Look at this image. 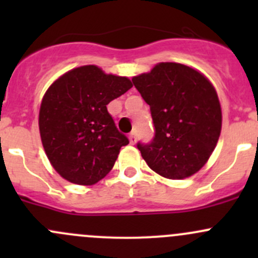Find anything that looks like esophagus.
Here are the masks:
<instances>
[{"mask_svg": "<svg viewBox=\"0 0 258 258\" xmlns=\"http://www.w3.org/2000/svg\"><path fill=\"white\" fill-rule=\"evenodd\" d=\"M128 139H130V144H131V145L136 144V134H135V132H132V134H130Z\"/></svg>", "mask_w": 258, "mask_h": 258, "instance_id": "obj_1", "label": "esophagus"}]
</instances>
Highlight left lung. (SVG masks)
I'll list each match as a JSON object with an SVG mask.
<instances>
[{
    "label": "left lung",
    "mask_w": 258,
    "mask_h": 258,
    "mask_svg": "<svg viewBox=\"0 0 258 258\" xmlns=\"http://www.w3.org/2000/svg\"><path fill=\"white\" fill-rule=\"evenodd\" d=\"M135 87L150 105L155 137L137 148L151 170L170 179L195 175L217 145L222 112L217 92L201 72L161 62L135 76Z\"/></svg>",
    "instance_id": "obj_1"
}]
</instances>
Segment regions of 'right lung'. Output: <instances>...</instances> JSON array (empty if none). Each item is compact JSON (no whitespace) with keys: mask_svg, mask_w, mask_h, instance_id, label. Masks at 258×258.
<instances>
[{"mask_svg":"<svg viewBox=\"0 0 258 258\" xmlns=\"http://www.w3.org/2000/svg\"><path fill=\"white\" fill-rule=\"evenodd\" d=\"M131 87L127 77L106 75L93 64L71 70L49 86L38 126L46 155L59 176L90 186L112 170L128 139L117 130L107 105Z\"/></svg>","mask_w":258,"mask_h":258,"instance_id":"obj_1","label":"right lung"}]
</instances>
